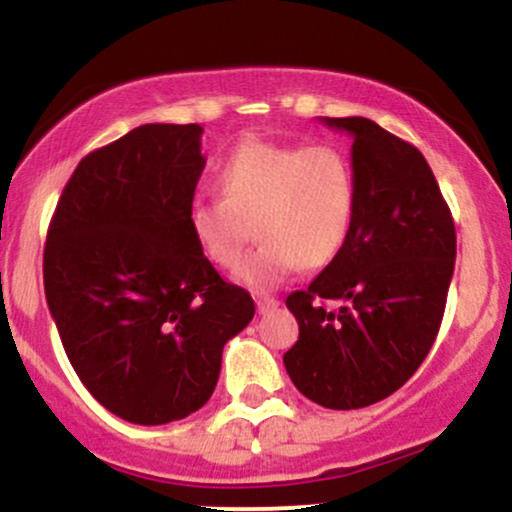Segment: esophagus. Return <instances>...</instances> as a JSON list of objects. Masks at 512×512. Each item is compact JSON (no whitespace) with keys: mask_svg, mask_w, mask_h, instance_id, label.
Here are the masks:
<instances>
[{"mask_svg":"<svg viewBox=\"0 0 512 512\" xmlns=\"http://www.w3.org/2000/svg\"><path fill=\"white\" fill-rule=\"evenodd\" d=\"M276 308H279V301H276V298H269V296L257 298V310H260V315L272 313Z\"/></svg>","mask_w":512,"mask_h":512,"instance_id":"obj_1","label":"esophagus"}]
</instances>
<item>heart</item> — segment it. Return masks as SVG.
Listing matches in <instances>:
<instances>
[{
  "label": "heart",
  "instance_id": "1",
  "mask_svg": "<svg viewBox=\"0 0 512 512\" xmlns=\"http://www.w3.org/2000/svg\"><path fill=\"white\" fill-rule=\"evenodd\" d=\"M219 199L195 202L187 216L199 252L221 269L240 262L250 226L257 245L238 281L257 291L279 286L298 267H327L356 219V175L330 142L284 144L243 139L216 173Z\"/></svg>",
  "mask_w": 512,
  "mask_h": 512
}]
</instances>
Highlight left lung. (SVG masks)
<instances>
[{
    "instance_id": "1",
    "label": "left lung",
    "mask_w": 512,
    "mask_h": 512,
    "mask_svg": "<svg viewBox=\"0 0 512 512\" xmlns=\"http://www.w3.org/2000/svg\"><path fill=\"white\" fill-rule=\"evenodd\" d=\"M322 125L354 139L356 219L342 252L286 298L301 334L284 366L313 402L361 409L397 392L436 342L455 272V223L416 146L368 117H322Z\"/></svg>"
}]
</instances>
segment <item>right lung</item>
Listing matches in <instances>:
<instances>
[{
  "label": "right lung",
  "mask_w": 512,
  "mask_h": 512,
  "mask_svg": "<svg viewBox=\"0 0 512 512\" xmlns=\"http://www.w3.org/2000/svg\"><path fill=\"white\" fill-rule=\"evenodd\" d=\"M199 125H142L91 151L64 187L43 255L45 298L76 375L139 426L207 404L228 339L255 315L190 233L207 158Z\"/></svg>",
  "instance_id": "add662e5"
}]
</instances>
